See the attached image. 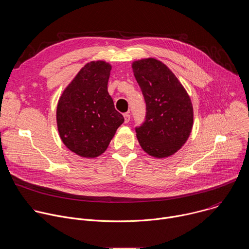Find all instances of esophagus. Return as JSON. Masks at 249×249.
Here are the masks:
<instances>
[{"mask_svg":"<svg viewBox=\"0 0 249 249\" xmlns=\"http://www.w3.org/2000/svg\"><path fill=\"white\" fill-rule=\"evenodd\" d=\"M130 121V114L129 113H125L124 114V122L128 123Z\"/></svg>","mask_w":249,"mask_h":249,"instance_id":"34e87169","label":"esophagus"}]
</instances>
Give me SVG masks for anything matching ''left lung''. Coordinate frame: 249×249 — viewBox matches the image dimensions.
Wrapping results in <instances>:
<instances>
[{
  "instance_id": "1",
  "label": "left lung",
  "mask_w": 249,
  "mask_h": 249,
  "mask_svg": "<svg viewBox=\"0 0 249 249\" xmlns=\"http://www.w3.org/2000/svg\"><path fill=\"white\" fill-rule=\"evenodd\" d=\"M133 73L144 94L147 114L136 128L141 148L164 159L186 143L193 127V105L186 89L161 61L145 58L132 63Z\"/></svg>"
}]
</instances>
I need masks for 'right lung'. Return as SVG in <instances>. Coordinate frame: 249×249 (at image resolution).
Returning a JSON list of instances; mask_svg holds the SVG:
<instances>
[{"instance_id":"right-lung-1","label":"right lung","mask_w":249,"mask_h":249,"mask_svg":"<svg viewBox=\"0 0 249 249\" xmlns=\"http://www.w3.org/2000/svg\"><path fill=\"white\" fill-rule=\"evenodd\" d=\"M111 69L109 63L101 60L87 63L58 100L60 138L71 152L82 158L102 155L124 122L107 91Z\"/></svg>"}]
</instances>
